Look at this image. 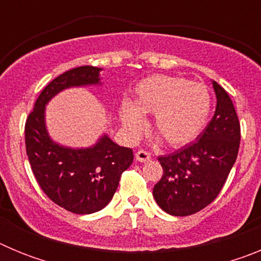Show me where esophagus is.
Wrapping results in <instances>:
<instances>
[{
	"label": "esophagus",
	"mask_w": 261,
	"mask_h": 261,
	"mask_svg": "<svg viewBox=\"0 0 261 261\" xmlns=\"http://www.w3.org/2000/svg\"><path fill=\"white\" fill-rule=\"evenodd\" d=\"M151 159V155L147 151L145 150H138L137 153H136V161H138V162H147V161H150Z\"/></svg>",
	"instance_id": "obj_1"
}]
</instances>
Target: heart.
Returning <instances> with one entry per match:
<instances>
[{
	"label": "heart",
	"instance_id": "heart-1",
	"mask_svg": "<svg viewBox=\"0 0 261 261\" xmlns=\"http://www.w3.org/2000/svg\"><path fill=\"white\" fill-rule=\"evenodd\" d=\"M211 95L201 84L171 75H153L136 86L135 103L124 100L120 115L124 128L137 136L144 115H154V130L170 146L190 144L200 135L211 114Z\"/></svg>",
	"mask_w": 261,
	"mask_h": 261
}]
</instances>
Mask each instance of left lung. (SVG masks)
<instances>
[{
	"instance_id": "8db88e82",
	"label": "left lung",
	"mask_w": 261,
	"mask_h": 261,
	"mask_svg": "<svg viewBox=\"0 0 261 261\" xmlns=\"http://www.w3.org/2000/svg\"><path fill=\"white\" fill-rule=\"evenodd\" d=\"M212 84L217 107L206 128L195 142L158 158L163 175L154 186L153 196L171 216H191L211 204L237 161L241 124L229 94L216 81Z\"/></svg>"
}]
</instances>
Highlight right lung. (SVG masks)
Wrapping results in <instances>:
<instances>
[{"mask_svg":"<svg viewBox=\"0 0 261 261\" xmlns=\"http://www.w3.org/2000/svg\"><path fill=\"white\" fill-rule=\"evenodd\" d=\"M100 70L80 66L55 78L43 89L24 126L27 156L36 181L55 204L75 214L95 213L111 201L120 176L132 165L133 151L107 135L82 149L57 144L47 130L45 106L69 87L102 85Z\"/></svg>","mask_w":261,"mask_h":261,"instance_id":"right-lung-1","label":"right lung"}]
</instances>
